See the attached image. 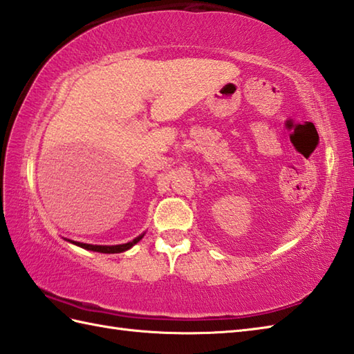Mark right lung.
<instances>
[{"instance_id": "1", "label": "right lung", "mask_w": 354, "mask_h": 354, "mask_svg": "<svg viewBox=\"0 0 354 354\" xmlns=\"http://www.w3.org/2000/svg\"><path fill=\"white\" fill-rule=\"evenodd\" d=\"M142 236H145V234L135 237L133 240H131V242L123 243V245H89V243H82V242H73V240H68V242L73 243V245H77L80 248H84V250H88V251L103 252V254H118V252H124L127 250H131V248L135 243L140 242V240L142 239Z\"/></svg>"}]
</instances>
